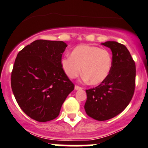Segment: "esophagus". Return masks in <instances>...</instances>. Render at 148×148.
<instances>
[{"instance_id": "obj_1", "label": "esophagus", "mask_w": 148, "mask_h": 148, "mask_svg": "<svg viewBox=\"0 0 148 148\" xmlns=\"http://www.w3.org/2000/svg\"><path fill=\"white\" fill-rule=\"evenodd\" d=\"M74 88H75L76 90H82V89H83V88H82V87L78 86H74Z\"/></svg>"}]
</instances>
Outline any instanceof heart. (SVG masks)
<instances>
[{
  "mask_svg": "<svg viewBox=\"0 0 148 148\" xmlns=\"http://www.w3.org/2000/svg\"><path fill=\"white\" fill-rule=\"evenodd\" d=\"M62 67L71 79L77 77L82 72L92 85L100 84L107 78L112 68L110 52L92 45H79L71 54L62 60Z\"/></svg>",
  "mask_w": 148,
  "mask_h": 148,
  "instance_id": "1",
  "label": "heart"
}]
</instances>
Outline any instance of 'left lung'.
I'll use <instances>...</instances> for the list:
<instances>
[{"label": "left lung", "instance_id": "left-lung-1", "mask_svg": "<svg viewBox=\"0 0 148 148\" xmlns=\"http://www.w3.org/2000/svg\"><path fill=\"white\" fill-rule=\"evenodd\" d=\"M102 45L112 53L111 71L99 86L86 90L84 106L88 116L101 121L124 111L133 97L136 86V64L126 46L114 41Z\"/></svg>", "mask_w": 148, "mask_h": 148}]
</instances>
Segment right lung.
Segmentation results:
<instances>
[{"label":"right lung","instance_id":"1","mask_svg":"<svg viewBox=\"0 0 148 148\" xmlns=\"http://www.w3.org/2000/svg\"><path fill=\"white\" fill-rule=\"evenodd\" d=\"M62 41L36 40L18 53L11 87L26 115L39 122L53 120L74 85L62 67L67 47Z\"/></svg>","mask_w":148,"mask_h":148}]
</instances>
